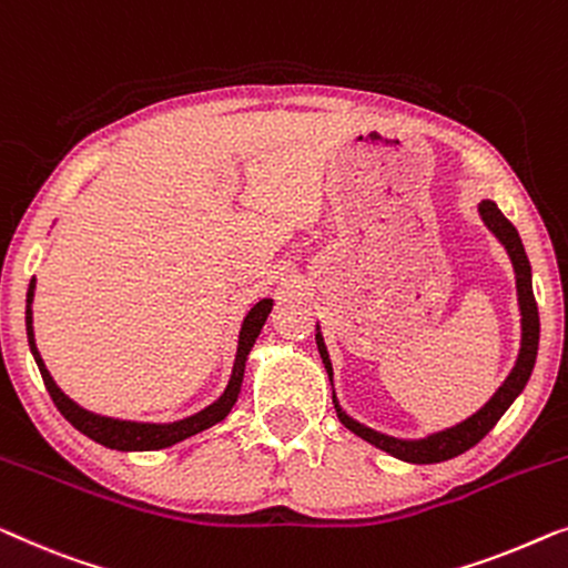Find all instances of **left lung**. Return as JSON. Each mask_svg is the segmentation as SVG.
I'll list each match as a JSON object with an SVG mask.
<instances>
[{"instance_id":"1","label":"left lung","mask_w":568,"mask_h":568,"mask_svg":"<svg viewBox=\"0 0 568 568\" xmlns=\"http://www.w3.org/2000/svg\"><path fill=\"white\" fill-rule=\"evenodd\" d=\"M476 210H479L481 223L487 225L489 233L505 245L507 256L513 261L517 307H520V351H517L513 372H509L507 379L499 384V389L491 394V397L484 402L474 415H468L466 420L450 427H443V430L427 433L425 438H394V435L379 433L374 430V427L353 420V417L341 407V402L335 397V389H333V405H335V413H338V420L348 427L351 433H356L358 438L372 443V446H376L379 450H386V454L399 458V462L440 464V462H448V458L462 456L468 448H474L476 443H479L484 435L499 423V417L507 413L509 405L520 397L525 384H528L532 374V366H536L538 341H540V317H538L536 297H532V271H530L528 253L523 248V241L520 235H517L515 225L509 223L495 202L481 200L476 204ZM315 331H317L315 341H317L320 358H323L325 372L331 376V384H333V361H331V353H327L320 323L315 325Z\"/></svg>"}]
</instances>
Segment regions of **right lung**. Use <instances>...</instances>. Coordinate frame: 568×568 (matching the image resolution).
Instances as JSON below:
<instances>
[{
    "label": "right lung",
    "instance_id": "add662e5",
    "mask_svg": "<svg viewBox=\"0 0 568 568\" xmlns=\"http://www.w3.org/2000/svg\"><path fill=\"white\" fill-rule=\"evenodd\" d=\"M32 300H36V276L30 278L28 286V304H24V327H28V343H30V353L36 358V364L40 368V376H43L45 389L51 394L53 405L59 407V413L69 420L79 433H84L87 438H92L94 443H100L104 448L112 450H159V448H169L174 443H182L192 435L207 430V427L217 425L220 420H225L230 409L237 402V394H241L243 386V374H245V364H248V356L256 345V338L264 331L266 317L271 315V307H274V300L264 297L258 300L253 307L248 310V315L243 317L241 333H237V348H235V361H233V372H230L227 386L223 394L207 405L200 413L186 415L182 420L174 423H138V420H120V417H106V415H97L89 413L81 405H77L69 394L61 392V386L53 382L51 372L45 368V361L40 356L38 345H36V331H32Z\"/></svg>",
    "mask_w": 568,
    "mask_h": 568
}]
</instances>
